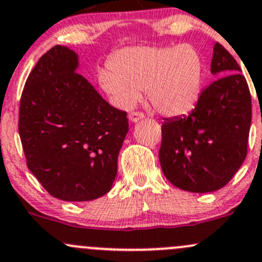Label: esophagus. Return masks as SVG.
Instances as JSON below:
<instances>
[{
    "label": "esophagus",
    "mask_w": 262,
    "mask_h": 262,
    "mask_svg": "<svg viewBox=\"0 0 262 262\" xmlns=\"http://www.w3.org/2000/svg\"><path fill=\"white\" fill-rule=\"evenodd\" d=\"M128 117H129V120H130V122L137 123V122H139L140 119H143L145 115H144V113H142V112H132V113H129Z\"/></svg>",
    "instance_id": "obj_1"
}]
</instances>
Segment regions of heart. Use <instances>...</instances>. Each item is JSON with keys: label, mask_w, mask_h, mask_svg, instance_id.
Returning a JSON list of instances; mask_svg holds the SVG:
<instances>
[{"label": "heart", "mask_w": 262, "mask_h": 262, "mask_svg": "<svg viewBox=\"0 0 262 262\" xmlns=\"http://www.w3.org/2000/svg\"><path fill=\"white\" fill-rule=\"evenodd\" d=\"M101 89L123 108L134 105L147 92L150 106L164 117H182L198 103L203 60L194 46H133L117 51L109 68L96 74Z\"/></svg>", "instance_id": "b5f03b06"}]
</instances>
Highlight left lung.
Wrapping results in <instances>:
<instances>
[{"label":"left lung","instance_id":"obj_1","mask_svg":"<svg viewBox=\"0 0 262 262\" xmlns=\"http://www.w3.org/2000/svg\"><path fill=\"white\" fill-rule=\"evenodd\" d=\"M211 71L219 75L201 93L191 114L164 119L159 162L173 186L207 193L226 186L247 154L251 94L241 68L221 43Z\"/></svg>","mask_w":262,"mask_h":262}]
</instances>
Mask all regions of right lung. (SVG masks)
Returning a JSON list of instances; mask_svg holds the SVG:
<instances>
[{
	"instance_id": "add662e5",
	"label": "right lung",
	"mask_w": 262,
	"mask_h": 262,
	"mask_svg": "<svg viewBox=\"0 0 262 262\" xmlns=\"http://www.w3.org/2000/svg\"><path fill=\"white\" fill-rule=\"evenodd\" d=\"M65 46L43 54L25 82L18 133L29 169L59 200L92 201L108 193L129 130L126 112L104 100L76 73Z\"/></svg>"
}]
</instances>
